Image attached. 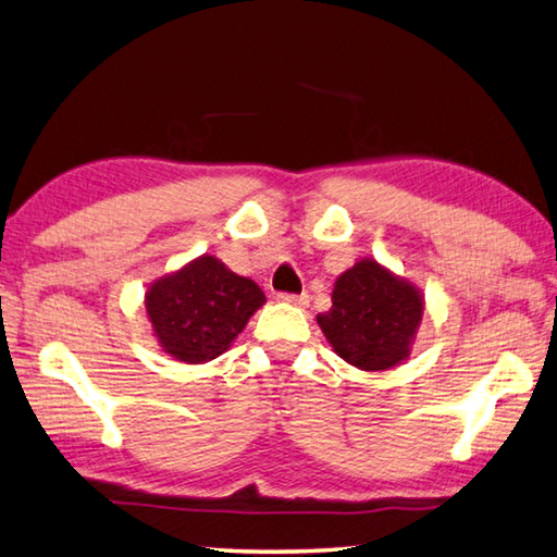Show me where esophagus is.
I'll use <instances>...</instances> for the list:
<instances>
[{"label":"esophagus","instance_id":"esophagus-1","mask_svg":"<svg viewBox=\"0 0 557 557\" xmlns=\"http://www.w3.org/2000/svg\"><path fill=\"white\" fill-rule=\"evenodd\" d=\"M277 299L285 301V305H295V307H307L309 305L307 292H301V295H287V292H280Z\"/></svg>","mask_w":557,"mask_h":557}]
</instances>
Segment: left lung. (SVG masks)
<instances>
[{"label":"left lung","instance_id":"1","mask_svg":"<svg viewBox=\"0 0 557 557\" xmlns=\"http://www.w3.org/2000/svg\"><path fill=\"white\" fill-rule=\"evenodd\" d=\"M331 301L333 307L317 321L343 360L380 372L409 358L423 317V295L411 282L362 258L338 275Z\"/></svg>","mask_w":557,"mask_h":557}]
</instances>
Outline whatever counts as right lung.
<instances>
[{
	"instance_id": "add662e5",
	"label": "right lung",
	"mask_w": 557,
	"mask_h": 557,
	"mask_svg": "<svg viewBox=\"0 0 557 557\" xmlns=\"http://www.w3.org/2000/svg\"><path fill=\"white\" fill-rule=\"evenodd\" d=\"M265 295L248 277L231 272L214 256L156 280L146 292V311L156 338L175 360H214L228 350Z\"/></svg>"
}]
</instances>
